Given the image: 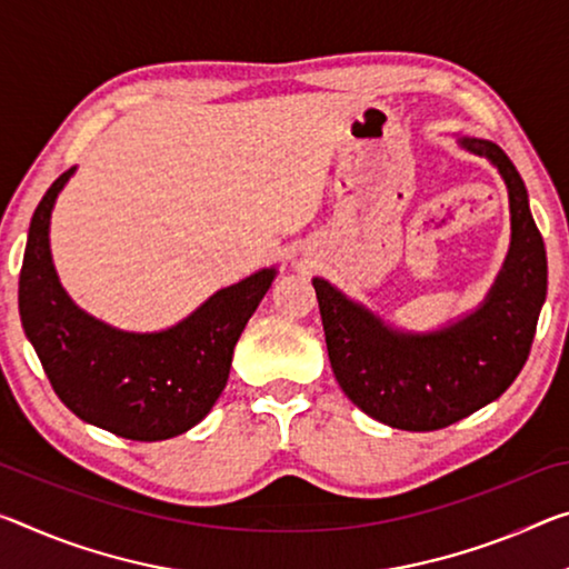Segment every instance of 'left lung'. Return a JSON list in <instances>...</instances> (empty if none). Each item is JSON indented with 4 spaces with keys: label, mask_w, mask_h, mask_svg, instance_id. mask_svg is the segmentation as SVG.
Here are the masks:
<instances>
[{
    "label": "left lung",
    "mask_w": 569,
    "mask_h": 569,
    "mask_svg": "<svg viewBox=\"0 0 569 569\" xmlns=\"http://www.w3.org/2000/svg\"><path fill=\"white\" fill-rule=\"evenodd\" d=\"M461 143L499 167L511 204L507 266L479 311L438 333L410 337L313 278L333 377L359 410L398 430L448 428L507 392L527 362L547 296L545 240L517 167L491 141Z\"/></svg>",
    "instance_id": "8db88e82"
}]
</instances>
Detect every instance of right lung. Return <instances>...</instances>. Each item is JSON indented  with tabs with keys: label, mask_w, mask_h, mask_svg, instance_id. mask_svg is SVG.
Listing matches in <instances>:
<instances>
[{
	"label": "right lung",
	"mask_w": 569,
	"mask_h": 569,
	"mask_svg": "<svg viewBox=\"0 0 569 569\" xmlns=\"http://www.w3.org/2000/svg\"><path fill=\"white\" fill-rule=\"evenodd\" d=\"M73 169L50 184L32 214L20 270V317L58 398L80 420L129 440H167L218 402L232 349L276 270L222 288L192 317L161 333H126L68 299L50 258V212Z\"/></svg>",
	"instance_id": "obj_1"
}]
</instances>
